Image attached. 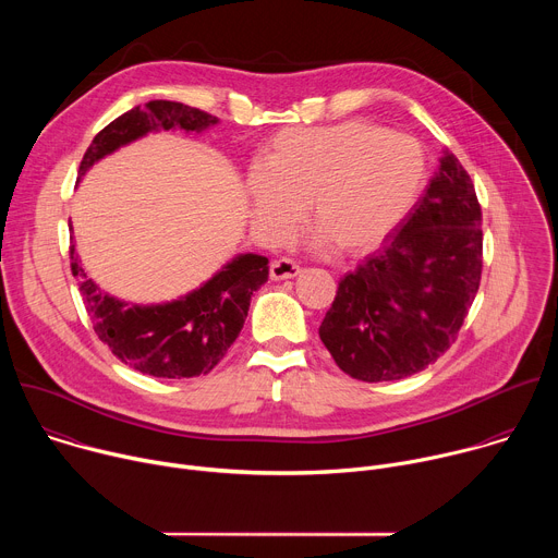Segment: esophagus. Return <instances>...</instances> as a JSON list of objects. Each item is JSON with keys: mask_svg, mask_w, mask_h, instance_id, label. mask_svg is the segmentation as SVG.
<instances>
[{"mask_svg": "<svg viewBox=\"0 0 558 558\" xmlns=\"http://www.w3.org/2000/svg\"><path fill=\"white\" fill-rule=\"evenodd\" d=\"M298 274H300V267L289 258H278L269 267L271 280H287V278H295Z\"/></svg>", "mask_w": 558, "mask_h": 558, "instance_id": "1", "label": "esophagus"}]
</instances>
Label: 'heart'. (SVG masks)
<instances>
[{
  "label": "heart",
  "mask_w": 558,
  "mask_h": 558,
  "mask_svg": "<svg viewBox=\"0 0 558 558\" xmlns=\"http://www.w3.org/2000/svg\"><path fill=\"white\" fill-rule=\"evenodd\" d=\"M426 185V154L417 138L347 121L278 132L245 179L256 231L282 241L302 218L315 225V243L342 254L377 247L417 203Z\"/></svg>",
  "instance_id": "b5f03b06"
}]
</instances>
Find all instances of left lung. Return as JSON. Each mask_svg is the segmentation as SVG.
<instances>
[{
    "label": "left lung",
    "mask_w": 558,
    "mask_h": 558,
    "mask_svg": "<svg viewBox=\"0 0 558 558\" xmlns=\"http://www.w3.org/2000/svg\"><path fill=\"white\" fill-rule=\"evenodd\" d=\"M482 207L448 149L424 196L340 284L320 325L336 364L362 381L424 371L457 340L482 280Z\"/></svg>",
    "instance_id": "8db88e82"
}]
</instances>
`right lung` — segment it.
<instances>
[{
	"label": "right lung",
	"instance_id": "obj_1",
	"mask_svg": "<svg viewBox=\"0 0 558 558\" xmlns=\"http://www.w3.org/2000/svg\"><path fill=\"white\" fill-rule=\"evenodd\" d=\"M216 123V117L179 101L154 99L143 108L134 106L95 136L78 166L76 183L106 156L147 134L168 130L201 134ZM70 260L99 340L130 368L163 379L209 373L241 333L254 291L269 278L265 256L238 254L185 295L138 304L104 291L88 276L74 250V235H70Z\"/></svg>",
	"mask_w": 558,
	"mask_h": 558
}]
</instances>
